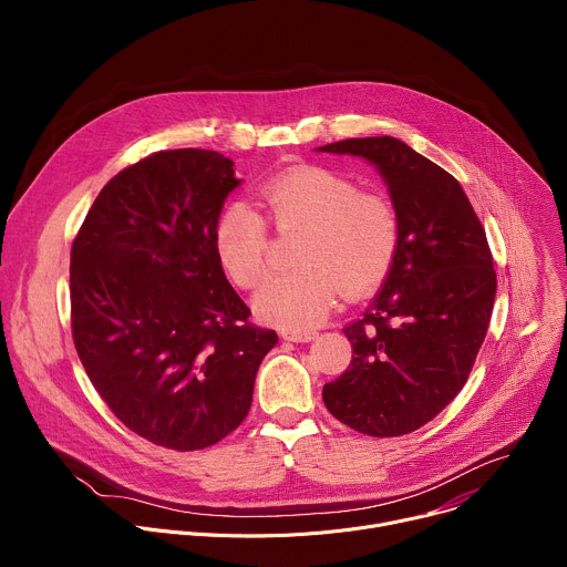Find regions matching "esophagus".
I'll return each instance as SVG.
<instances>
[{
	"label": "esophagus",
	"mask_w": 567,
	"mask_h": 567,
	"mask_svg": "<svg viewBox=\"0 0 567 567\" xmlns=\"http://www.w3.org/2000/svg\"><path fill=\"white\" fill-rule=\"evenodd\" d=\"M318 337V332L313 330H302V332H282L285 341H293V343H309Z\"/></svg>",
	"instance_id": "obj_1"
}]
</instances>
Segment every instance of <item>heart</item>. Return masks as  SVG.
Here are the masks:
<instances>
[{
    "mask_svg": "<svg viewBox=\"0 0 567 567\" xmlns=\"http://www.w3.org/2000/svg\"><path fill=\"white\" fill-rule=\"evenodd\" d=\"M282 230H300L298 269L269 278L256 293L260 318L300 332L318 326L339 293L363 296L390 274L399 251V215L379 193L322 168H293L262 188ZM215 251L239 287L267 274V224L247 202H228L215 221Z\"/></svg>",
    "mask_w": 567,
    "mask_h": 567,
    "instance_id": "1",
    "label": "heart"
}]
</instances>
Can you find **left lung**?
I'll return each instance as SVG.
<instances>
[{
    "instance_id": "1",
    "label": "left lung",
    "mask_w": 567,
    "mask_h": 567,
    "mask_svg": "<svg viewBox=\"0 0 567 567\" xmlns=\"http://www.w3.org/2000/svg\"><path fill=\"white\" fill-rule=\"evenodd\" d=\"M316 150L372 164L401 228L381 291L363 320L343 330L350 368L326 383L322 401L363 435H406L455 399L487 337L496 300L487 235L457 179L399 138H348Z\"/></svg>"
}]
</instances>
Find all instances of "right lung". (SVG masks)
I'll use <instances>...</instances> for the list:
<instances>
[{"instance_id":"1","label":"right lung","mask_w":567,"mask_h":567,"mask_svg":"<svg viewBox=\"0 0 567 567\" xmlns=\"http://www.w3.org/2000/svg\"><path fill=\"white\" fill-rule=\"evenodd\" d=\"M239 184L219 152H154L107 182L73 239L78 357L112 413L158 446L197 451L233 433L278 343L251 326L215 251Z\"/></svg>"}]
</instances>
